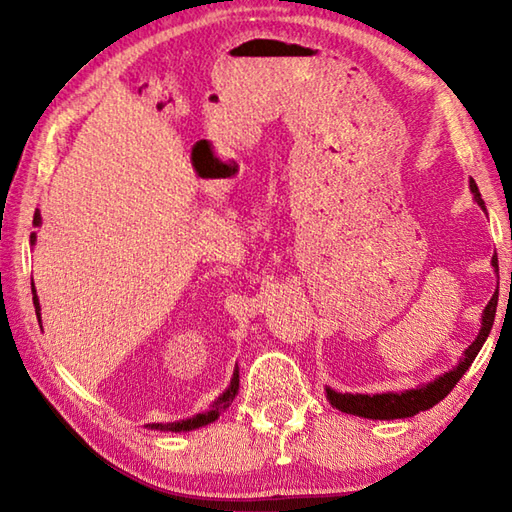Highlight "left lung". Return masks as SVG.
Here are the masks:
<instances>
[{"instance_id":"left-lung-1","label":"left lung","mask_w":512,"mask_h":512,"mask_svg":"<svg viewBox=\"0 0 512 512\" xmlns=\"http://www.w3.org/2000/svg\"><path fill=\"white\" fill-rule=\"evenodd\" d=\"M469 184H471V191L475 195V202L484 209V200H482V195H480V189H477L475 180L471 178ZM493 268H495V273H499L497 257H493ZM495 310H497V292L493 295V299L488 301V306L484 308L480 334H477V339L469 347H466V352L460 358V363L455 365L451 372L438 376L436 380H431V383H427V385L398 391V394H394V391H387V394H374V396H367V394H341V391H334L330 387H325V391H328L330 405L336 407L339 411H343V413H352V416H361V418H369V420L411 418V416H416V413H420V411H427L433 405H438V402L442 398H447L449 391L455 385H458V380L464 376L466 369H469L471 363L475 361L477 352L482 350L486 336L491 334V328H493Z\"/></svg>"}]
</instances>
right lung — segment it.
<instances>
[{
  "mask_svg": "<svg viewBox=\"0 0 512 512\" xmlns=\"http://www.w3.org/2000/svg\"><path fill=\"white\" fill-rule=\"evenodd\" d=\"M32 224H35V226H39V224H41V215H39V211L35 213V220H32ZM35 239H37V235L32 233V235H30V244H35ZM32 303H35L37 319H39V323H41V312H39V310H41V306H39V297H37L35 284H32ZM237 389H239V369L235 367L233 378H231V385H228V389L224 391V394L213 402V407H211L209 411L198 413V416L187 418V420H180V422H167V424L154 422V424H147V427H151V429H160V431H176V433H180V431H191V429H200V427H204V424L215 422L217 418H220V413H222V411H224V409L233 402V398H235V394H237Z\"/></svg>",
  "mask_w": 512,
  "mask_h": 512,
  "instance_id": "right-lung-1",
  "label": "right lung"
}]
</instances>
